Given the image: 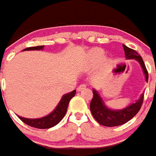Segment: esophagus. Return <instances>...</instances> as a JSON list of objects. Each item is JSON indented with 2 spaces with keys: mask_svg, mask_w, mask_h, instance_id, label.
<instances>
[{
  "mask_svg": "<svg viewBox=\"0 0 156 156\" xmlns=\"http://www.w3.org/2000/svg\"><path fill=\"white\" fill-rule=\"evenodd\" d=\"M86 88H87V85H86V84H81V85L78 87L77 90H78V91H81V90H84Z\"/></svg>",
  "mask_w": 156,
  "mask_h": 156,
  "instance_id": "34e87169",
  "label": "esophagus"
}]
</instances>
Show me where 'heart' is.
<instances>
[{"mask_svg":"<svg viewBox=\"0 0 156 156\" xmlns=\"http://www.w3.org/2000/svg\"><path fill=\"white\" fill-rule=\"evenodd\" d=\"M98 55H100V52H98Z\"/></svg>","mask_w":156,"mask_h":156,"instance_id":"b5f03b06","label":"heart"}]
</instances>
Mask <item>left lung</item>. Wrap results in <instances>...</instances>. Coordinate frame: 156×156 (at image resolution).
Listing matches in <instances>:
<instances>
[{
    "label": "left lung",
    "mask_w": 156,
    "mask_h": 156,
    "mask_svg": "<svg viewBox=\"0 0 156 156\" xmlns=\"http://www.w3.org/2000/svg\"><path fill=\"white\" fill-rule=\"evenodd\" d=\"M125 55L126 59H135L140 64L145 75L146 81L148 82V72L146 68L145 64L142 56H139L136 51L131 49L125 44H123ZM143 102V94L135 103L131 104L128 107L120 110H113L108 108L100 97L97 90L93 89V98L90 104V112L94 118L102 126L108 127L118 126L126 123L127 121L133 118L140 110Z\"/></svg>",
    "instance_id": "left-lung-1"
}]
</instances>
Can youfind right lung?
I'll return each instance as SVG.
<instances>
[{"label":"right lung","mask_w":156,"mask_h":156,"mask_svg":"<svg viewBox=\"0 0 156 156\" xmlns=\"http://www.w3.org/2000/svg\"><path fill=\"white\" fill-rule=\"evenodd\" d=\"M44 46H37V47H30L27 48L26 49L23 51H29V50H43ZM76 90H73V91L64 95L61 98V101L57 104L56 108L54 109L53 111L50 114L47 116L41 117V118H36V119H30V118H25L23 116H19V119L21 121H23L24 123L28 125V126H31V127H35L37 129H48L51 127H53L56 125L60 122L62 120L67 111V108H68L69 103L70 101L72 98L75 95Z\"/></svg>","instance_id":"right-lung-1"}]
</instances>
